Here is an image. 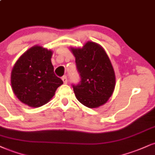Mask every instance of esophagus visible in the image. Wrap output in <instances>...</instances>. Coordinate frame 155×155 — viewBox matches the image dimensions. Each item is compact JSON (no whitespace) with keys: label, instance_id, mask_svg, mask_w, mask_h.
Segmentation results:
<instances>
[{"label":"esophagus","instance_id":"obj_1","mask_svg":"<svg viewBox=\"0 0 155 155\" xmlns=\"http://www.w3.org/2000/svg\"><path fill=\"white\" fill-rule=\"evenodd\" d=\"M62 80H63V83H64L65 84H66L68 83V79H67L66 76H63V77H62Z\"/></svg>","mask_w":155,"mask_h":155}]
</instances>
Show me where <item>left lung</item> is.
Instances as JSON below:
<instances>
[{"label":"left lung","instance_id":"8db88e82","mask_svg":"<svg viewBox=\"0 0 155 155\" xmlns=\"http://www.w3.org/2000/svg\"><path fill=\"white\" fill-rule=\"evenodd\" d=\"M76 58L81 83L73 86L76 97L89 108L103 105L113 94L115 74L110 60L100 45L88 41L82 48L70 47Z\"/></svg>","mask_w":155,"mask_h":155}]
</instances>
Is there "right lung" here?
I'll return each mask as SVG.
<instances>
[{
  "label": "right lung",
  "mask_w": 155,
  "mask_h": 155,
  "mask_svg": "<svg viewBox=\"0 0 155 155\" xmlns=\"http://www.w3.org/2000/svg\"><path fill=\"white\" fill-rule=\"evenodd\" d=\"M53 50L32 46L18 58L11 73L14 94L22 103L31 107L45 105L55 95L63 81L53 71Z\"/></svg>",
  "instance_id": "obj_1"
}]
</instances>
